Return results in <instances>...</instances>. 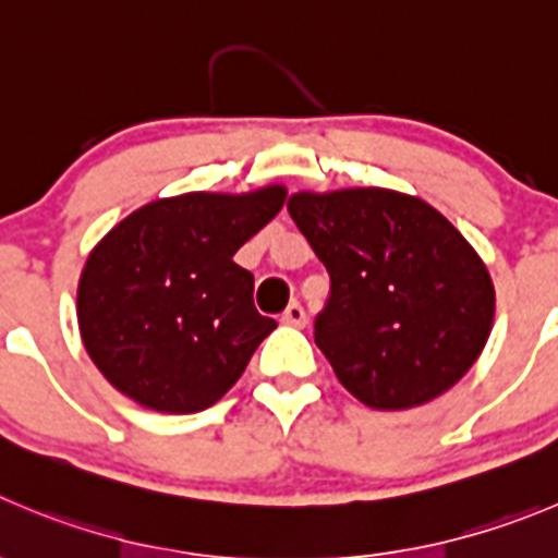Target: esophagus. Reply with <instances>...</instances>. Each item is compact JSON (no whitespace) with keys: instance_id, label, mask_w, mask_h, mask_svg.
Segmentation results:
<instances>
[{"instance_id":"esophagus-1","label":"esophagus","mask_w":558,"mask_h":558,"mask_svg":"<svg viewBox=\"0 0 558 558\" xmlns=\"http://www.w3.org/2000/svg\"><path fill=\"white\" fill-rule=\"evenodd\" d=\"M280 322H283V325H291V327H305L308 314H305V308L300 303H291L289 308L283 311V316H280Z\"/></svg>"}]
</instances>
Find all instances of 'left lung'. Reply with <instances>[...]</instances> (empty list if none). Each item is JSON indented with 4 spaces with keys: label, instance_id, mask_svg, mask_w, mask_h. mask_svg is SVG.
Returning <instances> with one entry per match:
<instances>
[{
    "label": "left lung",
    "instance_id": "obj_1",
    "mask_svg": "<svg viewBox=\"0 0 558 558\" xmlns=\"http://www.w3.org/2000/svg\"><path fill=\"white\" fill-rule=\"evenodd\" d=\"M289 211L330 272L316 347L352 397L408 410L476 363L496 294L471 244L440 211L390 190L300 192Z\"/></svg>",
    "mask_w": 558,
    "mask_h": 558
}]
</instances>
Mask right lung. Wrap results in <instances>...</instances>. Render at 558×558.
<instances>
[{
	"instance_id": "right-lung-1",
	"label": "right lung",
	"mask_w": 558,
	"mask_h": 558,
	"mask_svg": "<svg viewBox=\"0 0 558 558\" xmlns=\"http://www.w3.org/2000/svg\"><path fill=\"white\" fill-rule=\"evenodd\" d=\"M250 195L165 197L98 242L76 294L82 341L114 388L159 413H197L242 377L278 322L258 314L233 253L283 206Z\"/></svg>"
}]
</instances>
